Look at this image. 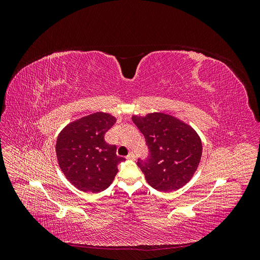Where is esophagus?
I'll use <instances>...</instances> for the list:
<instances>
[{"instance_id": "34e87169", "label": "esophagus", "mask_w": 260, "mask_h": 260, "mask_svg": "<svg viewBox=\"0 0 260 260\" xmlns=\"http://www.w3.org/2000/svg\"><path fill=\"white\" fill-rule=\"evenodd\" d=\"M127 158L128 159H136V155H135V153H130L128 156H127Z\"/></svg>"}]
</instances>
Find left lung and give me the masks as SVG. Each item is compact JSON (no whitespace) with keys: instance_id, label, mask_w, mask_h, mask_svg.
Returning a JSON list of instances; mask_svg holds the SVG:
<instances>
[{"instance_id":"8db88e82","label":"left lung","mask_w":260,"mask_h":260,"mask_svg":"<svg viewBox=\"0 0 260 260\" xmlns=\"http://www.w3.org/2000/svg\"><path fill=\"white\" fill-rule=\"evenodd\" d=\"M149 148L146 160H138L147 183L157 191L179 190L192 179L201 161L200 136L190 124L165 113L133 115Z\"/></svg>"}]
</instances>
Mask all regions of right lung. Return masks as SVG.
<instances>
[{"instance_id": "1", "label": "right lung", "mask_w": 260, "mask_h": 260, "mask_svg": "<svg viewBox=\"0 0 260 260\" xmlns=\"http://www.w3.org/2000/svg\"><path fill=\"white\" fill-rule=\"evenodd\" d=\"M117 118L105 112L83 116L66 124L56 140L58 166L78 190L99 193L112 184L117 165L124 160L117 156L116 146L105 142V133Z\"/></svg>"}]
</instances>
